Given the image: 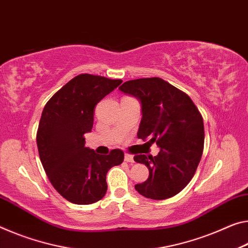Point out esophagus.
Returning <instances> with one entry per match:
<instances>
[{"instance_id": "esophagus-1", "label": "esophagus", "mask_w": 248, "mask_h": 248, "mask_svg": "<svg viewBox=\"0 0 248 248\" xmlns=\"http://www.w3.org/2000/svg\"><path fill=\"white\" fill-rule=\"evenodd\" d=\"M124 161H125V162H129V163H133V162H135V159H133V155H129V153H125Z\"/></svg>"}]
</instances>
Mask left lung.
Listing matches in <instances>:
<instances>
[{
  "label": "left lung",
  "mask_w": 248,
  "mask_h": 248,
  "mask_svg": "<svg viewBox=\"0 0 248 248\" xmlns=\"http://www.w3.org/2000/svg\"><path fill=\"white\" fill-rule=\"evenodd\" d=\"M119 89L141 103L138 138L156 143L158 155H136L149 178L135 188L152 200L178 194L193 178L204 148L203 118L186 93L158 77L124 82Z\"/></svg>",
  "instance_id": "8db88e82"
}]
</instances>
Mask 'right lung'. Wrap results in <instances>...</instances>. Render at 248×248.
<instances>
[{
    "instance_id": "1",
    "label": "right lung",
    "mask_w": 248,
    "mask_h": 248,
    "mask_svg": "<svg viewBox=\"0 0 248 248\" xmlns=\"http://www.w3.org/2000/svg\"><path fill=\"white\" fill-rule=\"evenodd\" d=\"M123 80L81 74L47 101L39 120L36 142L39 159L58 193L74 204H93L107 192L106 175L124 161V152L108 155L85 147L84 135L93 124L95 107Z\"/></svg>"
}]
</instances>
